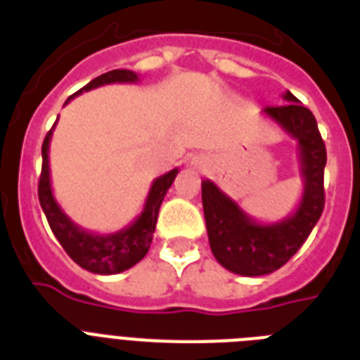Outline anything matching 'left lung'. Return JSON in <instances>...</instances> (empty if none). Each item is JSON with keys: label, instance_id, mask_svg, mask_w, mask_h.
<instances>
[{"label": "left lung", "instance_id": "8db88e82", "mask_svg": "<svg viewBox=\"0 0 360 360\" xmlns=\"http://www.w3.org/2000/svg\"><path fill=\"white\" fill-rule=\"evenodd\" d=\"M285 104L265 106L263 114L297 140L302 196L290 217L278 222H257L213 181H202V202L209 245L217 262L243 276H263L291 259L308 239L323 213V172L327 151L316 117L295 95L285 91Z\"/></svg>", "mask_w": 360, "mask_h": 360}]
</instances>
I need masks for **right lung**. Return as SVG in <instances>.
<instances>
[{"instance_id": "add662e5", "label": "right lung", "mask_w": 360, "mask_h": 360, "mask_svg": "<svg viewBox=\"0 0 360 360\" xmlns=\"http://www.w3.org/2000/svg\"><path fill=\"white\" fill-rule=\"evenodd\" d=\"M140 78L132 70H110L106 75L97 76L95 80L82 87L80 91L70 95L65 104H69L76 95L95 89V87L106 86V84H134ZM56 123H53V127H56ZM53 127L42 141V172L41 179H39V202H41L44 214H46V220L52 228L53 236L58 237L65 252L72 257V262H76L89 273L117 274L134 267L136 263L143 259L149 246H151L158 209L162 205L164 196L174 183L175 175L179 174V169L174 168L172 172L153 181L143 209L132 224L120 231H114V233H93V231H87L75 224L53 198L52 181H50V158H48Z\"/></svg>"}]
</instances>
